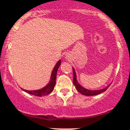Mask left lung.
I'll return each mask as SVG.
<instances>
[{"label": "left lung", "instance_id": "8db88e82", "mask_svg": "<svg viewBox=\"0 0 130 130\" xmlns=\"http://www.w3.org/2000/svg\"><path fill=\"white\" fill-rule=\"evenodd\" d=\"M73 85L75 86V88H76L77 90L79 91V92L81 93V94H82L85 95V96H95V95L99 94H101V93L105 92V90L107 89L108 87L110 86L109 85H108L107 87H105V88H103V89H101V90H88V89H86V88L81 87V86L79 84V83L77 82V78H76V73H75V71L73 68Z\"/></svg>", "mask_w": 130, "mask_h": 130}]
</instances>
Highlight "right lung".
I'll return each mask as SVG.
<instances>
[{
  "label": "right lung",
  "mask_w": 130,
  "mask_h": 130,
  "mask_svg": "<svg viewBox=\"0 0 130 130\" xmlns=\"http://www.w3.org/2000/svg\"><path fill=\"white\" fill-rule=\"evenodd\" d=\"M60 64H61V60H60L57 62L55 66L54 67L52 73H51V79H50L49 83L45 87L38 90H24L23 88H21V89L23 90L25 92H26L28 93V94H30L34 95V96H40V97L50 94L53 90L54 87H55V84H56V77H57V70H58V67L60 66Z\"/></svg>",
  "instance_id": "add662e5"
}]
</instances>
